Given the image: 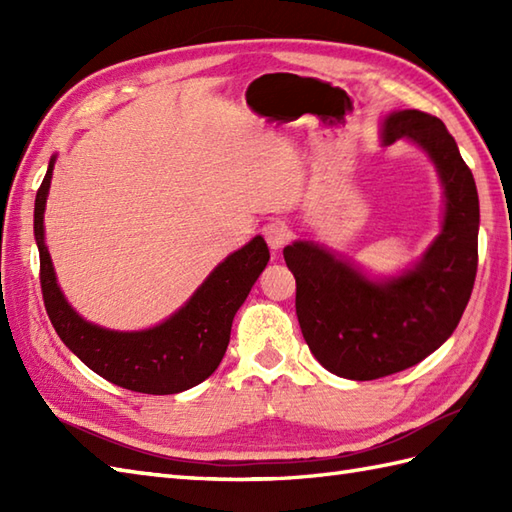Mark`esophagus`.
Wrapping results in <instances>:
<instances>
[{
    "instance_id": "esophagus-1",
    "label": "esophagus",
    "mask_w": 512,
    "mask_h": 512,
    "mask_svg": "<svg viewBox=\"0 0 512 512\" xmlns=\"http://www.w3.org/2000/svg\"><path fill=\"white\" fill-rule=\"evenodd\" d=\"M262 233L266 237L270 250H275V253L284 248L290 239V228L284 222H270L262 228Z\"/></svg>"
}]
</instances>
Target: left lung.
Listing matches in <instances>:
<instances>
[{"instance_id":"8db88e82","label":"left lung","mask_w":512,"mask_h":512,"mask_svg":"<svg viewBox=\"0 0 512 512\" xmlns=\"http://www.w3.org/2000/svg\"><path fill=\"white\" fill-rule=\"evenodd\" d=\"M400 138L429 156L444 195L440 233L416 264L378 279L317 242L284 248L303 339L328 372L350 380L396 374L436 352L458 328L475 284L480 200L471 169L436 116L387 114L380 140Z\"/></svg>"}]
</instances>
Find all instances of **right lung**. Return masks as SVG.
Instances as JSON below:
<instances>
[{
	"label": "right lung",
	"mask_w": 512,
	"mask_h": 512,
	"mask_svg": "<svg viewBox=\"0 0 512 512\" xmlns=\"http://www.w3.org/2000/svg\"><path fill=\"white\" fill-rule=\"evenodd\" d=\"M57 156L48 162L46 178L35 200V242L41 262V290L48 317L65 347L92 372L110 383L140 394H180L200 385L222 363L231 341L235 312L266 268L270 253L262 235L228 255L202 281L189 301L169 319L147 330L121 332L85 321L57 284L46 246L43 213Z\"/></svg>",
	"instance_id": "1"
}]
</instances>
